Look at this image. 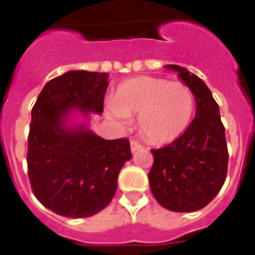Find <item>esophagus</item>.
Here are the masks:
<instances>
[{
	"label": "esophagus",
	"instance_id": "34e87169",
	"mask_svg": "<svg viewBox=\"0 0 255 255\" xmlns=\"http://www.w3.org/2000/svg\"><path fill=\"white\" fill-rule=\"evenodd\" d=\"M143 148V145L137 141V140L135 139H132L131 140V151L132 152H136V151H139V149H141Z\"/></svg>",
	"mask_w": 255,
	"mask_h": 255
}]
</instances>
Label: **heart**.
<instances>
[{
	"mask_svg": "<svg viewBox=\"0 0 255 255\" xmlns=\"http://www.w3.org/2000/svg\"><path fill=\"white\" fill-rule=\"evenodd\" d=\"M196 110L193 91L181 82L139 77L123 82L106 112L119 126L137 115L140 133L151 143L173 141L185 131Z\"/></svg>",
	"mask_w": 255,
	"mask_h": 255,
	"instance_id": "obj_1",
	"label": "heart"
}]
</instances>
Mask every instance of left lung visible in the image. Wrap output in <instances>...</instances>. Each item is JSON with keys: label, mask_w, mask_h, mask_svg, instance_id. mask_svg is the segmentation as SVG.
Returning <instances> with one entry per match:
<instances>
[{"label": "left lung", "mask_w": 255, "mask_h": 255, "mask_svg": "<svg viewBox=\"0 0 255 255\" xmlns=\"http://www.w3.org/2000/svg\"><path fill=\"white\" fill-rule=\"evenodd\" d=\"M193 91L196 118L180 137L153 155L148 178L156 201L172 212H196L206 206L224 185L228 145L220 108L208 86L184 67L169 65Z\"/></svg>", "instance_id": "left-lung-1"}]
</instances>
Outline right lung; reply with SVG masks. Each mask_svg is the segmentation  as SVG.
I'll list each match as a JSON object with an SVG mask.
<instances>
[{
    "instance_id": "1",
    "label": "right lung",
    "mask_w": 255,
    "mask_h": 255,
    "mask_svg": "<svg viewBox=\"0 0 255 255\" xmlns=\"http://www.w3.org/2000/svg\"><path fill=\"white\" fill-rule=\"evenodd\" d=\"M106 73L69 71L47 82L31 110L27 173L34 196L54 213L91 217L111 202L132 157L126 137L104 140L85 126L66 127L70 110L103 112Z\"/></svg>"
}]
</instances>
